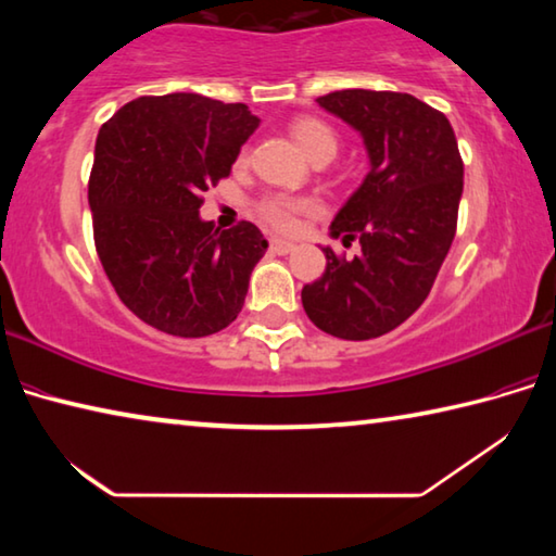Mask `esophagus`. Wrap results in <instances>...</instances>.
Listing matches in <instances>:
<instances>
[{
	"mask_svg": "<svg viewBox=\"0 0 556 556\" xmlns=\"http://www.w3.org/2000/svg\"><path fill=\"white\" fill-rule=\"evenodd\" d=\"M296 244L289 242V240H279V238H271L269 240V250L277 252V255H289V252H294Z\"/></svg>",
	"mask_w": 556,
	"mask_h": 556,
	"instance_id": "esophagus-1",
	"label": "esophagus"
}]
</instances>
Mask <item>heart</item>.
<instances>
[{
    "label": "heart",
    "mask_w": 556,
    "mask_h": 556,
    "mask_svg": "<svg viewBox=\"0 0 556 556\" xmlns=\"http://www.w3.org/2000/svg\"><path fill=\"white\" fill-rule=\"evenodd\" d=\"M289 129H291V137H294V142L306 156H314L318 152L331 154V156L336 154L338 137L326 122L316 117H299L291 122ZM308 208H312V203L304 199H294V195H287V193L265 195L257 205L262 218L277 230H294L299 215L306 213Z\"/></svg>",
    "instance_id": "heart-1"
}]
</instances>
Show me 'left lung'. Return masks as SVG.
<instances>
[{
    "instance_id": "8db88e82",
    "label": "left lung",
    "mask_w": 556,
    "mask_h": 556,
    "mask_svg": "<svg viewBox=\"0 0 556 556\" xmlns=\"http://www.w3.org/2000/svg\"><path fill=\"white\" fill-rule=\"evenodd\" d=\"M363 137L370 172L331 223V238L361 242L301 289L306 316L343 341H368L425 304L456 235L464 162L446 115L407 92L336 90L318 98Z\"/></svg>"
}]
</instances>
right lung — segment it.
<instances>
[{
	"instance_id": "add662e5",
	"label": "right lung",
	"mask_w": 556,
	"mask_h": 556,
	"mask_svg": "<svg viewBox=\"0 0 556 556\" xmlns=\"http://www.w3.org/2000/svg\"><path fill=\"white\" fill-rule=\"evenodd\" d=\"M257 127L242 102L199 92L137 98L100 127L88 184L98 257L122 304L159 331L211 336L242 312L267 240L199 208Z\"/></svg>"
}]
</instances>
